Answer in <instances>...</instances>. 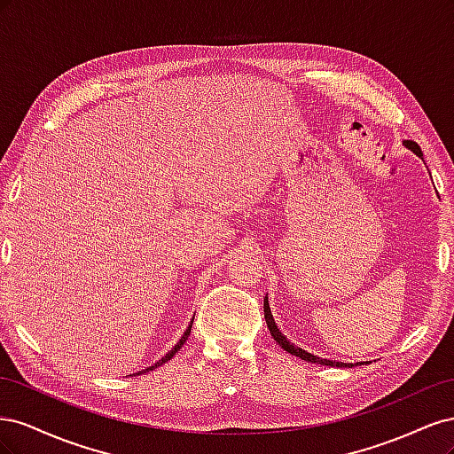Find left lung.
I'll use <instances>...</instances> for the list:
<instances>
[{
	"instance_id": "obj_1",
	"label": "left lung",
	"mask_w": 454,
	"mask_h": 454,
	"mask_svg": "<svg viewBox=\"0 0 454 454\" xmlns=\"http://www.w3.org/2000/svg\"><path fill=\"white\" fill-rule=\"evenodd\" d=\"M405 147H409L411 151H413L415 155H419V157L422 159V151H420V147H419L415 142H405ZM263 310H265V320H267V327H269V332H270L272 339L277 340L278 345H280L286 352H290L292 356H297V358L305 360V362L320 364V365H332V367H352V365H354V364H345V362L322 360V358H318V356H314V354H310V352H307V350H303V348L295 347L294 342H290V340L286 339V335H284V333L280 332V329H278L277 322H274V318H272V312H270V307H269V297H265V301H263Z\"/></svg>"
}]
</instances>
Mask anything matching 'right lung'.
<instances>
[{
  "label": "right lung",
  "instance_id": "obj_1",
  "mask_svg": "<svg viewBox=\"0 0 454 454\" xmlns=\"http://www.w3.org/2000/svg\"><path fill=\"white\" fill-rule=\"evenodd\" d=\"M193 320H195V316H193ZM191 325H193V322H191V324H189V327H187V329H185V333H184V337H182V339H180V340H177V342H176V347H174V348H172V350H170V352H168V354H167V356H164V358H160V360H159V362H155V364H153V365H149V367H147V369H144V371H140V373H145V371H153V369H157V367H159V365H162V364H164V362H168V360H170V358H172V356H174V354H176V352H177V350H180V348H182V347H184V342H185V340H187V337H189V333H191ZM140 373H136V375H140Z\"/></svg>",
  "mask_w": 454,
  "mask_h": 454
}]
</instances>
